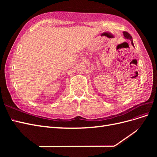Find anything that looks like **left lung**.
I'll use <instances>...</instances> for the list:
<instances>
[{
	"label": "left lung",
	"mask_w": 157,
	"mask_h": 157,
	"mask_svg": "<svg viewBox=\"0 0 157 157\" xmlns=\"http://www.w3.org/2000/svg\"><path fill=\"white\" fill-rule=\"evenodd\" d=\"M123 34H124V37L126 38V39H130L132 42V44L134 46V43H133V40H132V36L128 33V32H126V31H124L123 32Z\"/></svg>",
	"instance_id": "left-lung-1"
}]
</instances>
